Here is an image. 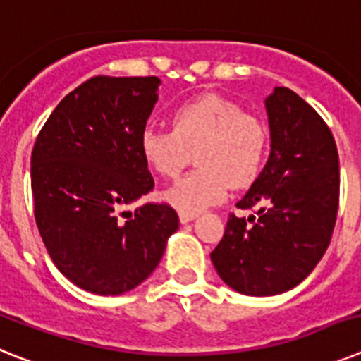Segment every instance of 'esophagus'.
<instances>
[{
  "label": "esophagus",
  "mask_w": 361,
  "mask_h": 361,
  "mask_svg": "<svg viewBox=\"0 0 361 361\" xmlns=\"http://www.w3.org/2000/svg\"><path fill=\"white\" fill-rule=\"evenodd\" d=\"M195 213H186V212H178V219H180V222L183 224H188V222H191V220L195 219Z\"/></svg>",
  "instance_id": "obj_1"
}]
</instances>
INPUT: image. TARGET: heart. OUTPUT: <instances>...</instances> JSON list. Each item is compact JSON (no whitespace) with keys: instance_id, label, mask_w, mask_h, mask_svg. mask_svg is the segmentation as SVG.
<instances>
[{"instance_id":"obj_1","label":"heart","mask_w":361,"mask_h":361,"mask_svg":"<svg viewBox=\"0 0 361 361\" xmlns=\"http://www.w3.org/2000/svg\"><path fill=\"white\" fill-rule=\"evenodd\" d=\"M266 126L257 116L220 95H204L171 114V132L146 126L139 148L161 177L177 178L193 159L199 170L162 193L178 212L200 213L231 188L250 186L262 168Z\"/></svg>"}]
</instances>
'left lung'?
Here are the masks:
<instances>
[{"mask_svg":"<svg viewBox=\"0 0 361 361\" xmlns=\"http://www.w3.org/2000/svg\"><path fill=\"white\" fill-rule=\"evenodd\" d=\"M271 153L237 202L212 251L216 273L247 296L286 293L309 276L331 242L340 199V166L329 126L304 99L276 86L266 99Z\"/></svg>","mask_w":361,"mask_h":361,"instance_id":"obj_1","label":"left lung"}]
</instances>
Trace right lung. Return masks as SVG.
I'll use <instances>...</instances> for the list:
<instances>
[{
    "label": "right lung",
    "instance_id": "1",
    "mask_svg": "<svg viewBox=\"0 0 361 361\" xmlns=\"http://www.w3.org/2000/svg\"><path fill=\"white\" fill-rule=\"evenodd\" d=\"M159 85L155 75L88 79L57 104L32 149L41 238L57 269L94 295H123L145 282L178 229L168 204L124 212L153 190L139 139Z\"/></svg>",
    "mask_w": 361,
    "mask_h": 361
}]
</instances>
